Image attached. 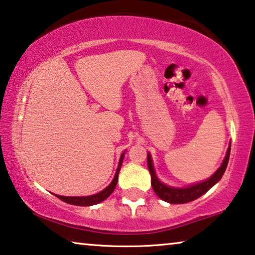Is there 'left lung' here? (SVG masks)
<instances>
[{"label": "left lung", "instance_id": "8db88e82", "mask_svg": "<svg viewBox=\"0 0 255 255\" xmlns=\"http://www.w3.org/2000/svg\"><path fill=\"white\" fill-rule=\"evenodd\" d=\"M230 150H231V142L230 144H229L227 155H225L223 163H222L221 166L218 167V170L215 172L209 179H207V180H204L202 182H199V184L191 185L185 188L170 187V186H166L164 185L163 182H160L155 173V168H153L151 156H150V153H148V168H149L150 174H151V186L153 191H155L158 198L172 204L187 203V202H191V201L196 200L198 198H200V196H202L204 193H207L215 184H217V182L221 180L222 175L224 174L225 170H227L229 158H230Z\"/></svg>", "mask_w": 255, "mask_h": 255}]
</instances>
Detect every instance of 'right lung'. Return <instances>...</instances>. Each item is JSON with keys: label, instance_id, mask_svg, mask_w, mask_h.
<instances>
[{"label": "right lung", "instance_id": "obj_1", "mask_svg": "<svg viewBox=\"0 0 255 255\" xmlns=\"http://www.w3.org/2000/svg\"><path fill=\"white\" fill-rule=\"evenodd\" d=\"M124 157H125V152L121 155L120 160H119V165H118L116 175H114V179L112 180V182L107 186L105 189H103L102 192L97 193L95 195H90V196H61V195H56L54 194L56 198H59L60 200H62L63 202L69 203V204H74V206H93V204L100 203L103 202L104 200H106L109 196L112 194L114 188H116L117 182H118V175H119L121 165H123L124 162Z\"/></svg>", "mask_w": 255, "mask_h": 255}]
</instances>
